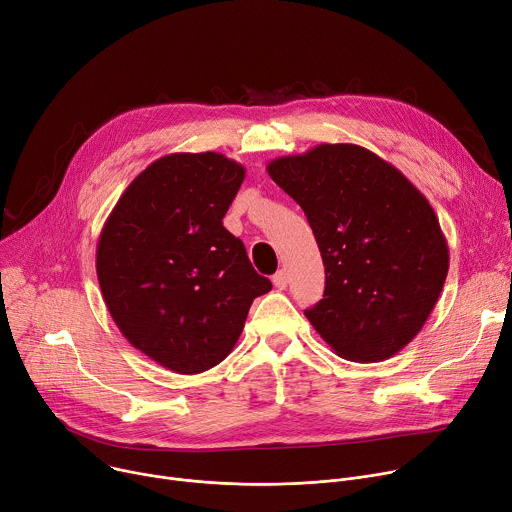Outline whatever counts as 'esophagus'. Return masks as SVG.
<instances>
[{
	"label": "esophagus",
	"instance_id": "1",
	"mask_svg": "<svg viewBox=\"0 0 512 512\" xmlns=\"http://www.w3.org/2000/svg\"><path fill=\"white\" fill-rule=\"evenodd\" d=\"M273 286L277 288V290H286L288 288V273H286V269H280L277 271L275 275H273Z\"/></svg>",
	"mask_w": 512,
	"mask_h": 512
}]
</instances>
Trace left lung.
Returning a JSON list of instances; mask_svg holds the SVG:
<instances>
[{"label": "left lung", "mask_w": 512, "mask_h": 512, "mask_svg": "<svg viewBox=\"0 0 512 512\" xmlns=\"http://www.w3.org/2000/svg\"><path fill=\"white\" fill-rule=\"evenodd\" d=\"M269 177L304 210L324 263V296L306 310L339 357L378 363L433 312L449 271L439 218L414 183L359 145H316L269 161Z\"/></svg>", "instance_id": "left-lung-1"}]
</instances>
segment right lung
Listing matches in <instances>:
<instances>
[{
    "label": "right lung",
    "instance_id": "obj_1",
    "mask_svg": "<svg viewBox=\"0 0 512 512\" xmlns=\"http://www.w3.org/2000/svg\"><path fill=\"white\" fill-rule=\"evenodd\" d=\"M245 167L220 153H171L138 173L98 239L104 302L124 339L175 374L218 365L253 300L271 290L222 226Z\"/></svg>",
    "mask_w": 512,
    "mask_h": 512
}]
</instances>
